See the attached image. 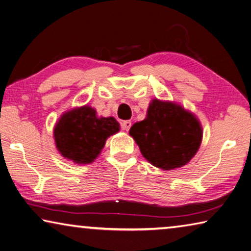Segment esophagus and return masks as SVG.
<instances>
[{"instance_id":"obj_1","label":"esophagus","mask_w":251,"mask_h":251,"mask_svg":"<svg viewBox=\"0 0 251 251\" xmlns=\"http://www.w3.org/2000/svg\"><path fill=\"white\" fill-rule=\"evenodd\" d=\"M121 128H122L123 130H126V131H129V129L131 128V121H130V120L122 121V122H121Z\"/></svg>"}]
</instances>
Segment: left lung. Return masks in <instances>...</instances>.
Returning <instances> with one entry per match:
<instances>
[{
    "mask_svg": "<svg viewBox=\"0 0 251 251\" xmlns=\"http://www.w3.org/2000/svg\"><path fill=\"white\" fill-rule=\"evenodd\" d=\"M130 135L148 161L163 170L182 167L198 151L202 129L194 114L179 104L154 99L147 118L131 126Z\"/></svg>",
    "mask_w": 251,
    "mask_h": 251,
    "instance_id": "obj_1",
    "label": "left lung"
}]
</instances>
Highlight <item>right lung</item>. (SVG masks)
Listing matches in <instances>:
<instances>
[{
	"label": "right lung",
	"instance_id": "right-lung-1",
	"mask_svg": "<svg viewBox=\"0 0 251 251\" xmlns=\"http://www.w3.org/2000/svg\"><path fill=\"white\" fill-rule=\"evenodd\" d=\"M120 130L112 117L98 118L96 110L84 105L65 112L54 128L57 150L75 163H91L110 135Z\"/></svg>",
	"mask_w": 251,
	"mask_h": 251
}]
</instances>
